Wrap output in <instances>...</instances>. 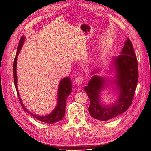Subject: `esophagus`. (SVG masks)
<instances>
[{
    "mask_svg": "<svg viewBox=\"0 0 151 151\" xmlns=\"http://www.w3.org/2000/svg\"><path fill=\"white\" fill-rule=\"evenodd\" d=\"M75 83L77 85H81L83 83V77L82 76L77 77L75 80Z\"/></svg>",
    "mask_w": 151,
    "mask_h": 151,
    "instance_id": "1",
    "label": "esophagus"
}]
</instances>
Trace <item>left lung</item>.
I'll return each instance as SVG.
<instances>
[{
	"label": "left lung",
	"instance_id": "left-lung-1",
	"mask_svg": "<svg viewBox=\"0 0 151 151\" xmlns=\"http://www.w3.org/2000/svg\"><path fill=\"white\" fill-rule=\"evenodd\" d=\"M113 66L116 72L113 82L117 86L118 93V98L115 103L104 106L100 99V92L104 88L106 79L94 76L88 86L84 87L90 100L89 114L100 121H106L121 115L130 107L133 100L139 77L138 62L129 38L125 42L121 55L113 58Z\"/></svg>",
	"mask_w": 151,
	"mask_h": 151
}]
</instances>
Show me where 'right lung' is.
Masks as SVG:
<instances>
[{
	"mask_svg": "<svg viewBox=\"0 0 151 151\" xmlns=\"http://www.w3.org/2000/svg\"><path fill=\"white\" fill-rule=\"evenodd\" d=\"M25 37L22 36L20 39L19 45H18L17 50L16 57L14 60L13 63V74H14V85L16 87V89L17 91V94L19 98V101L21 103V106L23 108L24 110L28 113L29 115H31L33 118H36L41 122H43L47 123H49V124H52V123H56L58 121H60L63 118V116L65 115V106H66V100L68 96L72 92V82L70 79V77H65V78L62 79L59 84L58 89V98H57V105L53 109V111L46 116H42V115H38L36 114H34L29 111L28 109H27L24 104H22V101L21 99V98L19 97V94L18 92L17 89V77L16 74V65H17V55L19 54L20 50L22 47V45L24 43Z\"/></svg>",
	"mask_w": 151,
	"mask_h": 151,
	"instance_id": "add662e5",
	"label": "right lung"
}]
</instances>
